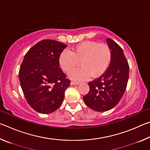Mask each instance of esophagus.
Masks as SVG:
<instances>
[{
	"label": "esophagus",
	"instance_id": "34e87169",
	"mask_svg": "<svg viewBox=\"0 0 150 150\" xmlns=\"http://www.w3.org/2000/svg\"><path fill=\"white\" fill-rule=\"evenodd\" d=\"M79 83L78 81H72L71 82V85H79Z\"/></svg>",
	"mask_w": 150,
	"mask_h": 150
}]
</instances>
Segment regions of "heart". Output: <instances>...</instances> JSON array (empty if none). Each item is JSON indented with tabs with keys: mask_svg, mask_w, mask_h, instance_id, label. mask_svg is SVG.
I'll use <instances>...</instances> for the list:
<instances>
[{
	"mask_svg": "<svg viewBox=\"0 0 150 150\" xmlns=\"http://www.w3.org/2000/svg\"><path fill=\"white\" fill-rule=\"evenodd\" d=\"M112 53L108 44L94 41L81 43L74 47L71 52L64 50L61 53L59 62L63 71L69 73L79 65L82 67L71 73L74 80L86 79L91 77H99L110 65Z\"/></svg>",
	"mask_w": 150,
	"mask_h": 150,
	"instance_id": "b5f03b06",
	"label": "heart"
}]
</instances>
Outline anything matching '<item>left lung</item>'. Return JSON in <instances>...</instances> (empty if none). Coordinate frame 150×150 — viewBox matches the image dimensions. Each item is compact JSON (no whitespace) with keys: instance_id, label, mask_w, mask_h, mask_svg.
<instances>
[{"instance_id":"left-lung-1","label":"left lung","mask_w":150,"mask_h":150,"mask_svg":"<svg viewBox=\"0 0 150 150\" xmlns=\"http://www.w3.org/2000/svg\"><path fill=\"white\" fill-rule=\"evenodd\" d=\"M112 53L110 65L99 77L88 83L89 91L83 96L86 105L97 112L110 110L122 97L128 84L129 65L120 45L106 39Z\"/></svg>"}]
</instances>
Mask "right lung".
<instances>
[{
	"label": "right lung",
	"instance_id": "obj_1",
	"mask_svg": "<svg viewBox=\"0 0 150 150\" xmlns=\"http://www.w3.org/2000/svg\"><path fill=\"white\" fill-rule=\"evenodd\" d=\"M67 45L43 40L28 50L19 70V80L28 103L42 114L60 107L71 81L59 67V57Z\"/></svg>",
	"mask_w": 150,
	"mask_h": 150
}]
</instances>
